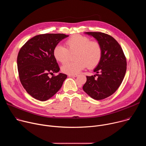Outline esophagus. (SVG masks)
<instances>
[{
    "label": "esophagus",
    "mask_w": 146,
    "mask_h": 146,
    "mask_svg": "<svg viewBox=\"0 0 146 146\" xmlns=\"http://www.w3.org/2000/svg\"><path fill=\"white\" fill-rule=\"evenodd\" d=\"M69 77H76L78 76V74H69Z\"/></svg>",
    "instance_id": "1"
}]
</instances>
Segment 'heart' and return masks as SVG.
I'll use <instances>...</instances> for the list:
<instances>
[{"label":"heart","instance_id":"obj_1","mask_svg":"<svg viewBox=\"0 0 146 146\" xmlns=\"http://www.w3.org/2000/svg\"><path fill=\"white\" fill-rule=\"evenodd\" d=\"M67 48L64 46L57 45L53 50L55 59L62 64L69 59L70 54L76 52L72 62H68L62 67V71L68 74H76L88 66L92 68L96 66L101 59L102 50L96 41H90L86 36L75 35L66 41Z\"/></svg>","mask_w":146,"mask_h":146}]
</instances>
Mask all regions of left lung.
I'll list each match as a JSON object with an SVG mask.
<instances>
[{
  "instance_id": "left-lung-1",
  "label": "left lung",
  "mask_w": 146,
  "mask_h": 146,
  "mask_svg": "<svg viewBox=\"0 0 146 146\" xmlns=\"http://www.w3.org/2000/svg\"><path fill=\"white\" fill-rule=\"evenodd\" d=\"M85 33L93 36L99 43L102 55L94 70L96 74L87 76L82 89L92 98L102 100L113 94L120 86L126 73L127 60L121 47L112 36L102 32Z\"/></svg>"
}]
</instances>
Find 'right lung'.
Returning a JSON list of instances; mask_svg holds the SVG:
<instances>
[{
	"label": "right lung",
	"mask_w": 146,
	"mask_h": 146,
	"mask_svg": "<svg viewBox=\"0 0 146 146\" xmlns=\"http://www.w3.org/2000/svg\"><path fill=\"white\" fill-rule=\"evenodd\" d=\"M69 35L46 33L37 35L20 49L17 68L21 82L27 92L35 99L46 101L61 88L67 75L59 73L50 78L49 74L59 72L53 55L54 47Z\"/></svg>",
	"instance_id": "add662e5"
}]
</instances>
